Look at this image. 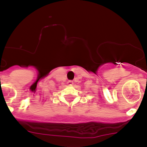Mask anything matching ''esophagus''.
Segmentation results:
<instances>
[{"label": "esophagus", "instance_id": "34e87169", "mask_svg": "<svg viewBox=\"0 0 147 147\" xmlns=\"http://www.w3.org/2000/svg\"><path fill=\"white\" fill-rule=\"evenodd\" d=\"M67 85H68V86H72V85H73V82H72V81H69L68 82H67Z\"/></svg>", "mask_w": 147, "mask_h": 147}]
</instances>
